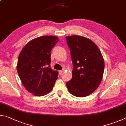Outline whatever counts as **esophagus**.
Wrapping results in <instances>:
<instances>
[{"label": "esophagus", "mask_w": 126, "mask_h": 126, "mask_svg": "<svg viewBox=\"0 0 126 126\" xmlns=\"http://www.w3.org/2000/svg\"><path fill=\"white\" fill-rule=\"evenodd\" d=\"M59 73L60 75H61L63 73V71H59Z\"/></svg>", "instance_id": "34e87169"}]
</instances>
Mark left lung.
I'll return each instance as SVG.
<instances>
[{"label":"left lung","instance_id":"8db88e82","mask_svg":"<svg viewBox=\"0 0 126 126\" xmlns=\"http://www.w3.org/2000/svg\"><path fill=\"white\" fill-rule=\"evenodd\" d=\"M71 51L74 68L72 78L66 83L72 95L84 97L95 91L102 80L104 59L91 40L80 35L66 36Z\"/></svg>","mask_w":126,"mask_h":126}]
</instances>
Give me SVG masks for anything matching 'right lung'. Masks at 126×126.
<instances>
[{
  "instance_id": "right-lung-1",
  "label": "right lung",
  "mask_w": 126,
  "mask_h": 126,
  "mask_svg": "<svg viewBox=\"0 0 126 126\" xmlns=\"http://www.w3.org/2000/svg\"><path fill=\"white\" fill-rule=\"evenodd\" d=\"M59 41L54 36H42L29 41L19 55L17 72L26 90L41 96L51 91L58 72L50 66L51 50Z\"/></svg>"
}]
</instances>
